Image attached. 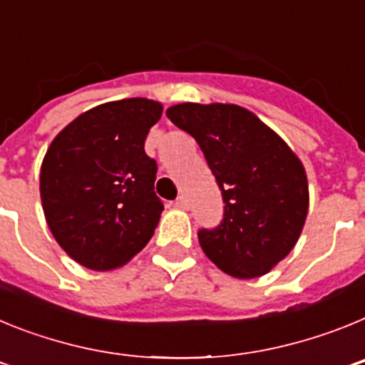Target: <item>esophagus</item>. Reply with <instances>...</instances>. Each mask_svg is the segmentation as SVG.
<instances>
[{
  "mask_svg": "<svg viewBox=\"0 0 365 365\" xmlns=\"http://www.w3.org/2000/svg\"><path fill=\"white\" fill-rule=\"evenodd\" d=\"M175 206L180 208V210H186V208H188V199H186V195H179L175 201Z\"/></svg>",
  "mask_w": 365,
  "mask_h": 365,
  "instance_id": "esophagus-1",
  "label": "esophagus"
}]
</instances>
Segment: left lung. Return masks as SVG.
Listing matches in <instances>:
<instances>
[{"label":"left lung","instance_id":"8db88e82","mask_svg":"<svg viewBox=\"0 0 365 365\" xmlns=\"http://www.w3.org/2000/svg\"><path fill=\"white\" fill-rule=\"evenodd\" d=\"M168 118L192 135L221 190L225 212L197 232L202 252L234 278L263 276L294 248L309 210L303 164L279 135L234 104H177Z\"/></svg>","mask_w":365,"mask_h":365}]
</instances>
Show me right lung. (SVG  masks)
<instances>
[{
	"label": "right lung",
	"instance_id": "add662e5",
	"mask_svg": "<svg viewBox=\"0 0 365 365\" xmlns=\"http://www.w3.org/2000/svg\"><path fill=\"white\" fill-rule=\"evenodd\" d=\"M163 106L124 98L82 113L45 153L40 193L58 245L80 265L113 270L151 240L164 205L157 163L144 151Z\"/></svg>",
	"mask_w": 365,
	"mask_h": 365
}]
</instances>
